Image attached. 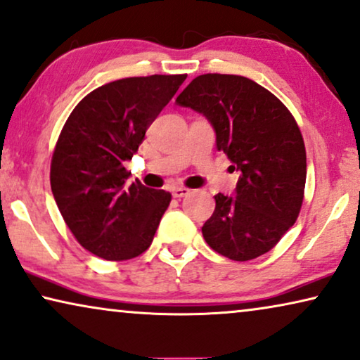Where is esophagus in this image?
I'll return each mask as SVG.
<instances>
[{
	"label": "esophagus",
	"mask_w": 360,
	"mask_h": 360,
	"mask_svg": "<svg viewBox=\"0 0 360 360\" xmlns=\"http://www.w3.org/2000/svg\"><path fill=\"white\" fill-rule=\"evenodd\" d=\"M189 189L187 187H174L173 189V195L178 197V199H181V197H186L187 194H189Z\"/></svg>",
	"instance_id": "34e87169"
}]
</instances>
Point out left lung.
I'll use <instances>...</instances> for the list:
<instances>
[{
    "mask_svg": "<svg viewBox=\"0 0 360 360\" xmlns=\"http://www.w3.org/2000/svg\"><path fill=\"white\" fill-rule=\"evenodd\" d=\"M176 104L204 115L217 148L240 173L233 195H215L202 226L207 245L233 261L271 251L295 224L303 202L307 153L300 129L274 94L238 75H200Z\"/></svg>",
    "mask_w": 360,
    "mask_h": 360,
    "instance_id": "1",
    "label": "left lung"
}]
</instances>
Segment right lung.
<instances>
[{"instance_id": "1", "label": "right lung", "mask_w": 360, "mask_h": 360, "mask_svg": "<svg viewBox=\"0 0 360 360\" xmlns=\"http://www.w3.org/2000/svg\"><path fill=\"white\" fill-rule=\"evenodd\" d=\"M187 75L112 81L79 101L63 125L50 186L65 224L84 250L124 261L148 250L171 194L150 189L124 168Z\"/></svg>"}]
</instances>
